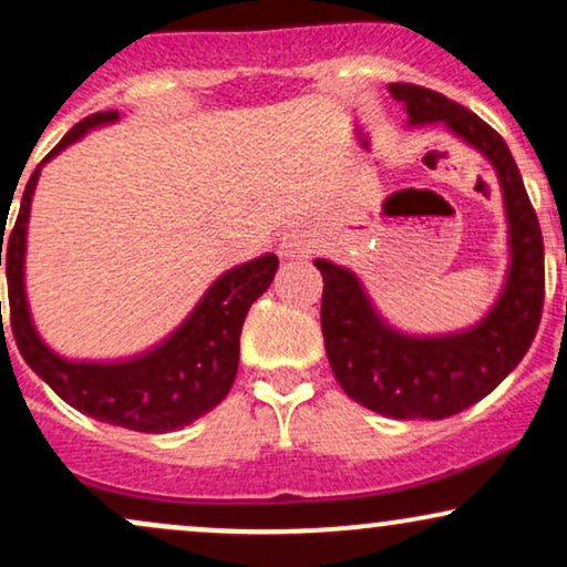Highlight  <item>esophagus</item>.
<instances>
[{
	"label": "esophagus",
	"instance_id": "obj_1",
	"mask_svg": "<svg viewBox=\"0 0 567 567\" xmlns=\"http://www.w3.org/2000/svg\"><path fill=\"white\" fill-rule=\"evenodd\" d=\"M303 247H301V239H298V234H288L282 243V256H298Z\"/></svg>",
	"mask_w": 567,
	"mask_h": 567
}]
</instances>
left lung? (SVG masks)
Instances as JSON below:
<instances>
[{
    "instance_id": "left-lung-1",
    "label": "left lung",
    "mask_w": 567,
    "mask_h": 567,
    "mask_svg": "<svg viewBox=\"0 0 567 567\" xmlns=\"http://www.w3.org/2000/svg\"><path fill=\"white\" fill-rule=\"evenodd\" d=\"M413 127L445 125L498 175L509 224V271L491 311L447 336H408L379 315L354 271L317 258L322 336L336 381L389 419L440 421L491 394L530 349L544 309V239L523 175L504 138L477 114L419 84H389Z\"/></svg>"
}]
</instances>
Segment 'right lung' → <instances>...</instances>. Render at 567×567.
<instances>
[{
	"instance_id": "obj_1",
	"label": "right lung",
	"mask_w": 567,
	"mask_h": 567,
	"mask_svg": "<svg viewBox=\"0 0 567 567\" xmlns=\"http://www.w3.org/2000/svg\"><path fill=\"white\" fill-rule=\"evenodd\" d=\"M116 120H120V112L90 114L63 135V141L42 159V165L80 141L87 130L112 125ZM42 165H37L23 188L16 226L4 237L8 224L2 218L0 237V266L4 264V275H8L10 324L25 365L63 402L103 424L146 434H165L192 424L229 394L239 365V333H243L247 309L269 290L279 266L277 256L266 252L261 258L224 271L199 298L192 315L165 341L138 357L114 362L66 360L55 354L37 333L29 301H25V229H29L31 197H34Z\"/></svg>"
}]
</instances>
